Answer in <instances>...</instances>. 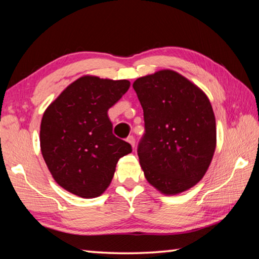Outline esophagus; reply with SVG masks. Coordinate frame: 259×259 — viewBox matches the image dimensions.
Segmentation results:
<instances>
[{
  "label": "esophagus",
  "mask_w": 259,
  "mask_h": 259,
  "mask_svg": "<svg viewBox=\"0 0 259 259\" xmlns=\"http://www.w3.org/2000/svg\"><path fill=\"white\" fill-rule=\"evenodd\" d=\"M126 142H128L133 148H135V137L134 136H129L128 138H126Z\"/></svg>",
  "instance_id": "obj_1"
}]
</instances>
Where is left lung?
<instances>
[{
  "label": "left lung",
  "mask_w": 259,
  "mask_h": 259,
  "mask_svg": "<svg viewBox=\"0 0 259 259\" xmlns=\"http://www.w3.org/2000/svg\"><path fill=\"white\" fill-rule=\"evenodd\" d=\"M145 134L137 153L147 182L165 195L190 190L210 165L216 120L202 90L171 69L137 78Z\"/></svg>",
  "instance_id": "left-lung-1"
}]
</instances>
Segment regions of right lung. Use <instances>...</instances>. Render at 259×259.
I'll return each mask as SVG.
<instances>
[{"label": "right lung", "mask_w": 259, "mask_h": 259, "mask_svg": "<svg viewBox=\"0 0 259 259\" xmlns=\"http://www.w3.org/2000/svg\"><path fill=\"white\" fill-rule=\"evenodd\" d=\"M128 80L85 75L71 83L46 109L41 152L52 177L81 198H97L111 184L120 157L133 151L113 135L107 112L128 91Z\"/></svg>", "instance_id": "1"}]
</instances>
